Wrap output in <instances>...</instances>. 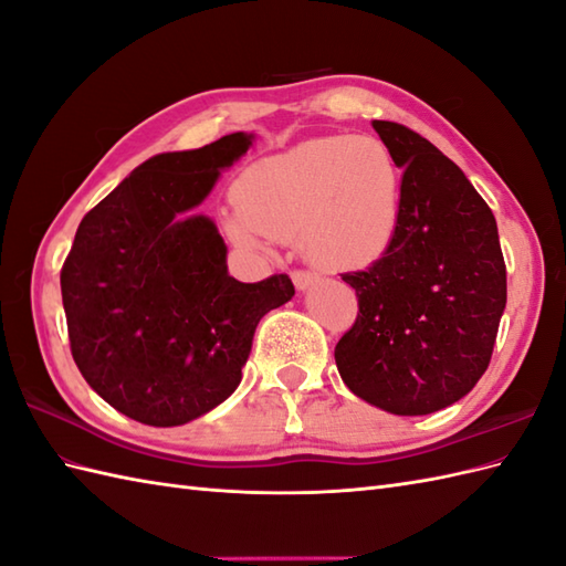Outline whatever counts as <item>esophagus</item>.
Returning <instances> with one entry per match:
<instances>
[{
	"label": "esophagus",
	"instance_id": "obj_1",
	"mask_svg": "<svg viewBox=\"0 0 566 566\" xmlns=\"http://www.w3.org/2000/svg\"><path fill=\"white\" fill-rule=\"evenodd\" d=\"M292 280H294L296 289H301V292H304V289H308V286H313V284H318V282H321L318 274H315V272H308V270H296V272L292 274Z\"/></svg>",
	"mask_w": 566,
	"mask_h": 566
}]
</instances>
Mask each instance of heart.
Returning <instances> with one entry per match:
<instances>
[{
    "label": "heart",
    "mask_w": 566,
    "mask_h": 566,
    "mask_svg": "<svg viewBox=\"0 0 566 566\" xmlns=\"http://www.w3.org/2000/svg\"><path fill=\"white\" fill-rule=\"evenodd\" d=\"M233 239H298L315 265L349 270L386 253L400 219V174L384 142L327 135L262 159L235 182Z\"/></svg>",
    "instance_id": "heart-1"
}]
</instances>
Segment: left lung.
<instances>
[{"instance_id":"obj_1","label":"left lung","mask_w":566,"mask_h":566,"mask_svg":"<svg viewBox=\"0 0 566 566\" xmlns=\"http://www.w3.org/2000/svg\"><path fill=\"white\" fill-rule=\"evenodd\" d=\"M402 168L400 219L386 253L345 272L357 321L335 347L361 400L392 415L443 410L488 371L506 306L496 219L449 156L415 129L374 120Z\"/></svg>"}]
</instances>
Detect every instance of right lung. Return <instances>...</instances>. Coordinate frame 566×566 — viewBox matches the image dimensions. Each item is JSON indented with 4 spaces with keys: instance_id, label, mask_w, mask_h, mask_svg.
<instances>
[{
    "instance_id": "add662e5",
    "label": "right lung",
    "mask_w": 566,
    "mask_h": 566,
    "mask_svg": "<svg viewBox=\"0 0 566 566\" xmlns=\"http://www.w3.org/2000/svg\"><path fill=\"white\" fill-rule=\"evenodd\" d=\"M251 142L151 156L86 212L62 265L78 371L142 424L178 427L227 400L260 318L294 296L289 274L233 280L214 221L190 214Z\"/></svg>"
}]
</instances>
